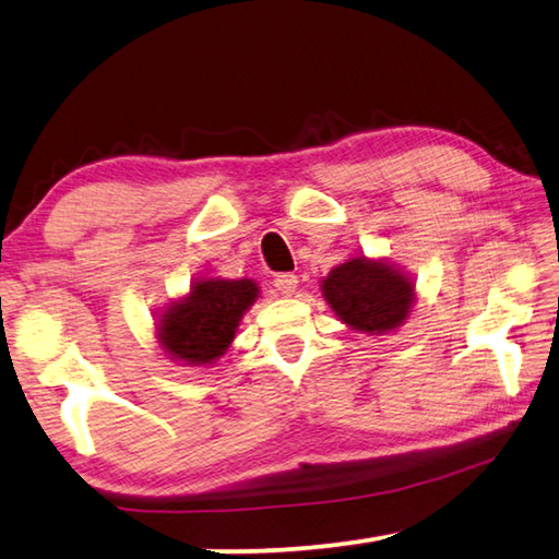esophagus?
Listing matches in <instances>:
<instances>
[{"label": "esophagus", "instance_id": "1", "mask_svg": "<svg viewBox=\"0 0 559 559\" xmlns=\"http://www.w3.org/2000/svg\"><path fill=\"white\" fill-rule=\"evenodd\" d=\"M273 288H276L281 296H293L298 288V276H293V273H278V276L273 278Z\"/></svg>", "mask_w": 559, "mask_h": 559}]
</instances>
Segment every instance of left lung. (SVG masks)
<instances>
[{
    "label": "left lung",
    "instance_id": "1",
    "mask_svg": "<svg viewBox=\"0 0 559 559\" xmlns=\"http://www.w3.org/2000/svg\"><path fill=\"white\" fill-rule=\"evenodd\" d=\"M323 296L347 328L384 335L400 328L414 306V283L390 261L349 259L328 273Z\"/></svg>",
    "mask_w": 559,
    "mask_h": 559
}]
</instances>
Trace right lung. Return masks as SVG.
I'll use <instances>...</instances> for the list:
<instances>
[{
    "label": "right lung",
    "mask_w": 559,
    "mask_h": 559,
    "mask_svg": "<svg viewBox=\"0 0 559 559\" xmlns=\"http://www.w3.org/2000/svg\"><path fill=\"white\" fill-rule=\"evenodd\" d=\"M257 298L259 286L249 278L194 281L192 290L157 320L159 343L169 359L212 365L231 345L236 328Z\"/></svg>",
    "instance_id": "add662e5"
}]
</instances>
